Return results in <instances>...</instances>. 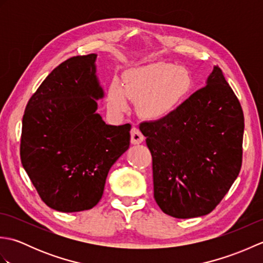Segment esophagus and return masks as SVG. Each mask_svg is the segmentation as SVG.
<instances>
[{
  "label": "esophagus",
  "instance_id": "esophagus-1",
  "mask_svg": "<svg viewBox=\"0 0 263 263\" xmlns=\"http://www.w3.org/2000/svg\"><path fill=\"white\" fill-rule=\"evenodd\" d=\"M143 135L140 132V130L137 127H132L131 130V143L132 144H140L143 141Z\"/></svg>",
  "mask_w": 263,
  "mask_h": 263
}]
</instances>
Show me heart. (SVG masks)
Masks as SVG:
<instances>
[{
	"instance_id": "1",
	"label": "heart",
	"mask_w": 263,
	"mask_h": 263,
	"mask_svg": "<svg viewBox=\"0 0 263 263\" xmlns=\"http://www.w3.org/2000/svg\"><path fill=\"white\" fill-rule=\"evenodd\" d=\"M189 71L175 64L156 63L131 70L123 83L113 79L106 93V103L114 115L128 109V99L137 103L143 119H165L180 107L192 89Z\"/></svg>"
}]
</instances>
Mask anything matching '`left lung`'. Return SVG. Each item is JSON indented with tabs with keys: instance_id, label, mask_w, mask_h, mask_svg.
Here are the masks:
<instances>
[{
	"instance_id": "1",
	"label": "left lung",
	"mask_w": 263,
	"mask_h": 263,
	"mask_svg": "<svg viewBox=\"0 0 263 263\" xmlns=\"http://www.w3.org/2000/svg\"><path fill=\"white\" fill-rule=\"evenodd\" d=\"M140 131L153 156L154 197L166 215H208L238 176L244 115L218 66L174 113L141 123Z\"/></svg>"
}]
</instances>
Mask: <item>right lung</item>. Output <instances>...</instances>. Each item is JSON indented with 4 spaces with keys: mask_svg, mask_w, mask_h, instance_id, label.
I'll list each match as a JSON object with an SVG mask.
<instances>
[{
    "mask_svg": "<svg viewBox=\"0 0 263 263\" xmlns=\"http://www.w3.org/2000/svg\"><path fill=\"white\" fill-rule=\"evenodd\" d=\"M96 59L74 57L57 66L22 119V166L39 197L58 211L93 208L110 167L130 146L131 125H108L96 111L104 98Z\"/></svg>",
    "mask_w": 263,
    "mask_h": 263,
    "instance_id": "1",
    "label": "right lung"
}]
</instances>
